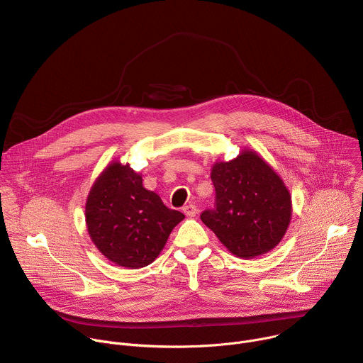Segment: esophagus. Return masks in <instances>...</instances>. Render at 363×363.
<instances>
[{
	"label": "esophagus",
	"mask_w": 363,
	"mask_h": 363,
	"mask_svg": "<svg viewBox=\"0 0 363 363\" xmlns=\"http://www.w3.org/2000/svg\"><path fill=\"white\" fill-rule=\"evenodd\" d=\"M196 211H198L196 206L192 205V203H188V205L184 206V214H185L186 217H189V218L195 217V216H196Z\"/></svg>",
	"instance_id": "obj_1"
}]
</instances>
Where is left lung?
I'll return each instance as SVG.
<instances>
[{
	"label": "left lung",
	"instance_id": "1",
	"mask_svg": "<svg viewBox=\"0 0 363 363\" xmlns=\"http://www.w3.org/2000/svg\"><path fill=\"white\" fill-rule=\"evenodd\" d=\"M216 210L203 211L202 223L235 257L267 254L283 240L291 220L289 188L274 168L252 149L217 161L211 168Z\"/></svg>",
	"mask_w": 363,
	"mask_h": 363
}]
</instances>
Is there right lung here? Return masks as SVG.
Wrapping results in <instances>:
<instances>
[{
	"mask_svg": "<svg viewBox=\"0 0 363 363\" xmlns=\"http://www.w3.org/2000/svg\"><path fill=\"white\" fill-rule=\"evenodd\" d=\"M86 228L96 248L125 269L157 260L185 216L169 210L142 184L129 164L112 161L93 182L84 206Z\"/></svg>",
	"mask_w": 363,
	"mask_h": 363,
	"instance_id": "obj_1",
	"label": "right lung"
}]
</instances>
